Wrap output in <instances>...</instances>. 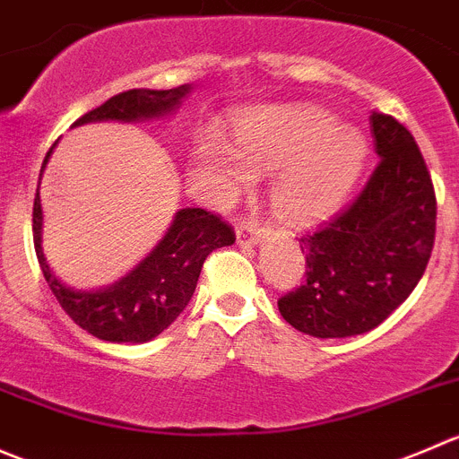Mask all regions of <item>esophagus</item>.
<instances>
[{
    "instance_id": "34e87169",
    "label": "esophagus",
    "mask_w": 459,
    "mask_h": 459,
    "mask_svg": "<svg viewBox=\"0 0 459 459\" xmlns=\"http://www.w3.org/2000/svg\"><path fill=\"white\" fill-rule=\"evenodd\" d=\"M263 230L258 228L254 221H240L238 228H236V238H238L240 245H249V243H258L261 240Z\"/></svg>"
}]
</instances>
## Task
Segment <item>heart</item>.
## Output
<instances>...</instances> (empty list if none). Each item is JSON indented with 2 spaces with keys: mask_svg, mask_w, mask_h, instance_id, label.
Returning <instances> with one entry per match:
<instances>
[{
  "mask_svg": "<svg viewBox=\"0 0 459 459\" xmlns=\"http://www.w3.org/2000/svg\"><path fill=\"white\" fill-rule=\"evenodd\" d=\"M368 140L357 126L337 125L324 108L261 104L236 113L230 140L210 131L198 138L192 178L212 203H230L270 178V203L288 223H315L346 203L364 174Z\"/></svg>",
  "mask_w": 459,
  "mask_h": 459,
  "instance_id": "b5f03b06",
  "label": "heart"
}]
</instances>
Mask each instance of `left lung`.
<instances>
[{
    "label": "left lung",
    "mask_w": 459,
    "mask_h": 459,
    "mask_svg": "<svg viewBox=\"0 0 459 459\" xmlns=\"http://www.w3.org/2000/svg\"><path fill=\"white\" fill-rule=\"evenodd\" d=\"M377 169L346 212L299 238L306 283L279 299L299 333L343 339L377 328L420 283L435 243L433 180L415 138L370 116Z\"/></svg>",
    "instance_id": "left-lung-1"
}]
</instances>
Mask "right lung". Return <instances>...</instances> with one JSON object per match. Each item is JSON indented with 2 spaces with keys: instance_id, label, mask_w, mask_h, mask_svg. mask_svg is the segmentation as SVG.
I'll use <instances>...</instances> for the list:
<instances>
[{
  "instance_id": "add662e5",
  "label": "right lung",
  "mask_w": 459,
  "mask_h": 459,
  "mask_svg": "<svg viewBox=\"0 0 459 459\" xmlns=\"http://www.w3.org/2000/svg\"><path fill=\"white\" fill-rule=\"evenodd\" d=\"M189 93L192 84L167 91H125L113 95L93 111L84 113L80 120L74 122V126L89 125V122L160 120L178 111ZM53 147L44 158L42 171ZM42 223L44 214L38 187L33 203V243L44 279L66 315L82 330L111 343L152 342L162 330L169 328L187 307L205 258L214 249L228 247L236 240L234 231L219 216L201 207H185L176 212L169 230L158 240L156 247L122 279L100 290H77L66 285L48 265L42 247Z\"/></svg>"
}]
</instances>
